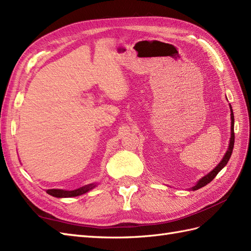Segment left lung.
Listing matches in <instances>:
<instances>
[{
  "mask_svg": "<svg viewBox=\"0 0 251 251\" xmlns=\"http://www.w3.org/2000/svg\"><path fill=\"white\" fill-rule=\"evenodd\" d=\"M230 110H231V138H230V143H229V147H228V151L226 152V155L224 156L221 163L218 164L213 171L210 172L208 175H205L204 177H202L201 180L197 182V184L192 188L193 191L201 189V188L204 187V185H207L208 183H210L216 177L218 173L221 172V170L224 168V166H226V164L229 161V159L231 157V153H232V151H233V146H234V117H233L232 107H231V106H230Z\"/></svg>",
  "mask_w": 251,
  "mask_h": 251,
  "instance_id": "1",
  "label": "left lung"
}]
</instances>
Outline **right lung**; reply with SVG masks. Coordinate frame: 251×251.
<instances>
[{"instance_id":"add662e5","label":"right lung","mask_w":251,"mask_h":251,"mask_svg":"<svg viewBox=\"0 0 251 251\" xmlns=\"http://www.w3.org/2000/svg\"><path fill=\"white\" fill-rule=\"evenodd\" d=\"M95 187L94 183L85 185V187H81L77 190L73 191H66V190H59V189H52V190H48L47 193L50 195H52L54 197H74V196H78L82 195L87 193L88 191L92 190Z\"/></svg>"}]
</instances>
